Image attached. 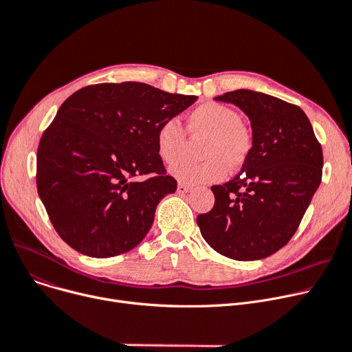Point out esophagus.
I'll return each instance as SVG.
<instances>
[{
  "instance_id": "1",
  "label": "esophagus",
  "mask_w": 352,
  "mask_h": 352,
  "mask_svg": "<svg viewBox=\"0 0 352 352\" xmlns=\"http://www.w3.org/2000/svg\"><path fill=\"white\" fill-rule=\"evenodd\" d=\"M192 190V188L189 184H184V183H179V186H177V193H180V195H183V193H188V192H190Z\"/></svg>"
}]
</instances>
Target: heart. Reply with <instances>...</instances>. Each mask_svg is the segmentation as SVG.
Wrapping results in <instances>:
<instances>
[{
	"mask_svg": "<svg viewBox=\"0 0 352 352\" xmlns=\"http://www.w3.org/2000/svg\"><path fill=\"white\" fill-rule=\"evenodd\" d=\"M188 131L206 135L200 162L183 160L172 173L184 183H213L226 176L227 169H240L253 151V133L241 122L240 113L224 103L204 102L188 115ZM156 149L160 159L175 163L184 148L186 132L175 118L163 120L156 131Z\"/></svg>",
	"mask_w": 352,
	"mask_h": 352,
	"instance_id": "b5f03b06",
	"label": "heart"
}]
</instances>
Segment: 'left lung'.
I'll list each match as a JSON object with an SVG mask.
<instances>
[{"label":"left lung","mask_w":352,"mask_h":352,"mask_svg":"<svg viewBox=\"0 0 352 352\" xmlns=\"http://www.w3.org/2000/svg\"><path fill=\"white\" fill-rule=\"evenodd\" d=\"M216 100L252 122L253 151L241 172L212 186L214 206L197 216L203 239L233 260L272 256L297 232L322 177V149L302 109L276 96L237 89Z\"/></svg>","instance_id":"8db88e82"}]
</instances>
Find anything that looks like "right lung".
<instances>
[{"mask_svg": "<svg viewBox=\"0 0 352 352\" xmlns=\"http://www.w3.org/2000/svg\"><path fill=\"white\" fill-rule=\"evenodd\" d=\"M196 99L122 82L85 87L62 103L38 144L36 188L74 250L113 257L148 234L157 203L177 188L156 149L157 126Z\"/></svg>", "mask_w": 352, "mask_h": 352, "instance_id": "add662e5", "label": "right lung"}]
</instances>
